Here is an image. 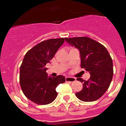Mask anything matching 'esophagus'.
<instances>
[{
	"instance_id": "34e87169",
	"label": "esophagus",
	"mask_w": 126,
	"mask_h": 126,
	"mask_svg": "<svg viewBox=\"0 0 126 126\" xmlns=\"http://www.w3.org/2000/svg\"><path fill=\"white\" fill-rule=\"evenodd\" d=\"M75 78H73V77H66L65 78V81L66 82H74L76 81Z\"/></svg>"
}]
</instances>
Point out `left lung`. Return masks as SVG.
<instances>
[{
    "mask_svg": "<svg viewBox=\"0 0 126 126\" xmlns=\"http://www.w3.org/2000/svg\"><path fill=\"white\" fill-rule=\"evenodd\" d=\"M71 46L79 50L81 67L90 74L88 80L77 78L83 83V89L76 95L83 102L98 100L105 93L113 77V62L109 52L101 43L88 37L65 38Z\"/></svg>",
    "mask_w": 126,
    "mask_h": 126,
    "instance_id": "1",
    "label": "left lung"
}]
</instances>
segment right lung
Instances as JSON below:
<instances>
[{"instance_id":"obj_1","label":"right lung","mask_w":126,"mask_h":126,"mask_svg":"<svg viewBox=\"0 0 126 126\" xmlns=\"http://www.w3.org/2000/svg\"><path fill=\"white\" fill-rule=\"evenodd\" d=\"M64 42L62 38L43 41L28 51L23 59L20 67V85L24 95L36 104L52 103L57 96V86L65 82L62 75L49 76L45 67Z\"/></svg>"}]
</instances>
